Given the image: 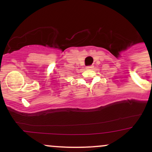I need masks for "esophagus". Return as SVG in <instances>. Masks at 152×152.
<instances>
[{"label":"esophagus","instance_id":"obj_1","mask_svg":"<svg viewBox=\"0 0 152 152\" xmlns=\"http://www.w3.org/2000/svg\"><path fill=\"white\" fill-rule=\"evenodd\" d=\"M86 69H91L92 68H93V66H86Z\"/></svg>","mask_w":152,"mask_h":152}]
</instances>
